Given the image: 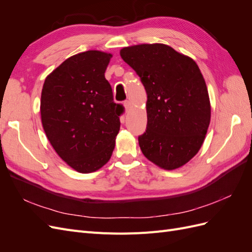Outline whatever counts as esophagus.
Instances as JSON below:
<instances>
[{
	"label": "esophagus",
	"instance_id": "34e87169",
	"mask_svg": "<svg viewBox=\"0 0 252 252\" xmlns=\"http://www.w3.org/2000/svg\"><path fill=\"white\" fill-rule=\"evenodd\" d=\"M124 107H125V110H126V111L130 110L131 107H132L131 102H130V101H125V102H124Z\"/></svg>",
	"mask_w": 252,
	"mask_h": 252
}]
</instances>
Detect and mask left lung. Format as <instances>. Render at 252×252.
<instances>
[{
	"instance_id": "left-lung-1",
	"label": "left lung",
	"mask_w": 252,
	"mask_h": 252,
	"mask_svg": "<svg viewBox=\"0 0 252 252\" xmlns=\"http://www.w3.org/2000/svg\"><path fill=\"white\" fill-rule=\"evenodd\" d=\"M120 55L147 94V129L139 136L143 155L162 169L180 168L199 152L210 123L209 94L199 66L161 43L124 47Z\"/></svg>"
}]
</instances>
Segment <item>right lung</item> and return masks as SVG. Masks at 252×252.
<instances>
[{
  "label": "right lung",
  "mask_w": 252,
  "mask_h": 252,
  "mask_svg": "<svg viewBox=\"0 0 252 252\" xmlns=\"http://www.w3.org/2000/svg\"><path fill=\"white\" fill-rule=\"evenodd\" d=\"M111 53L88 50L65 60L45 79L41 94L44 131L59 157L81 173L107 163L120 131L123 106L113 102L105 79Z\"/></svg>",
  "instance_id": "right-lung-1"
}]
</instances>
